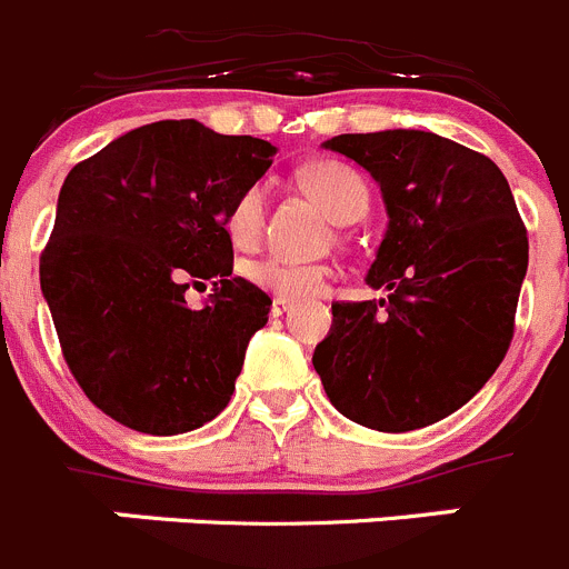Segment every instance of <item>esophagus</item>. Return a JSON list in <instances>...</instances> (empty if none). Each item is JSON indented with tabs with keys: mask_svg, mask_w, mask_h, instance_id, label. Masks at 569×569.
Segmentation results:
<instances>
[{
	"mask_svg": "<svg viewBox=\"0 0 569 569\" xmlns=\"http://www.w3.org/2000/svg\"><path fill=\"white\" fill-rule=\"evenodd\" d=\"M289 309H291L289 300H283V297H274V300H272V317H283Z\"/></svg>",
	"mask_w": 569,
	"mask_h": 569,
	"instance_id": "esophagus-1",
	"label": "esophagus"
}]
</instances>
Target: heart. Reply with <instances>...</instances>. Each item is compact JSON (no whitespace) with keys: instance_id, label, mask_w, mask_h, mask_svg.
<instances>
[{"instance_id":"b5f03b06","label":"heart","mask_w":569,"mask_h":569,"mask_svg":"<svg viewBox=\"0 0 569 569\" xmlns=\"http://www.w3.org/2000/svg\"><path fill=\"white\" fill-rule=\"evenodd\" d=\"M300 184L322 204V210L337 224H350L368 212V188L357 171L339 162H315L300 171ZM267 184H249L227 210V236L238 249H249L258 243L267 219ZM328 267L322 263H297L283 258L252 260L247 267V280L258 289L278 295L283 300H306L326 289Z\"/></svg>"}]
</instances>
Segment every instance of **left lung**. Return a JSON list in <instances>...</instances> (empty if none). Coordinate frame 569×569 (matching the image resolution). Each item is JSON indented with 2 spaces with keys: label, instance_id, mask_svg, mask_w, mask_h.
<instances>
[{
  "label": "left lung",
  "instance_id": "left-lung-1",
  "mask_svg": "<svg viewBox=\"0 0 569 569\" xmlns=\"http://www.w3.org/2000/svg\"><path fill=\"white\" fill-rule=\"evenodd\" d=\"M322 148L376 179L387 230L368 286L333 302L315 348L331 405L379 432L452 416L500 368L528 272V232L508 179L482 153L432 131L339 134Z\"/></svg>",
  "mask_w": 569,
  "mask_h": 569
}]
</instances>
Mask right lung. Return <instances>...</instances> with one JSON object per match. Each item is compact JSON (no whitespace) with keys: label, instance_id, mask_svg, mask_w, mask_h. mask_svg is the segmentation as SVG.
<instances>
[{"label":"right lung","instance_id":"right-lung-1","mask_svg":"<svg viewBox=\"0 0 569 569\" xmlns=\"http://www.w3.org/2000/svg\"><path fill=\"white\" fill-rule=\"evenodd\" d=\"M278 148L159 120L78 162L58 193L41 252V295L69 370L94 407L146 435L219 416L269 300L232 278L227 210ZM213 280L199 312L183 280Z\"/></svg>","mask_w":569,"mask_h":569}]
</instances>
